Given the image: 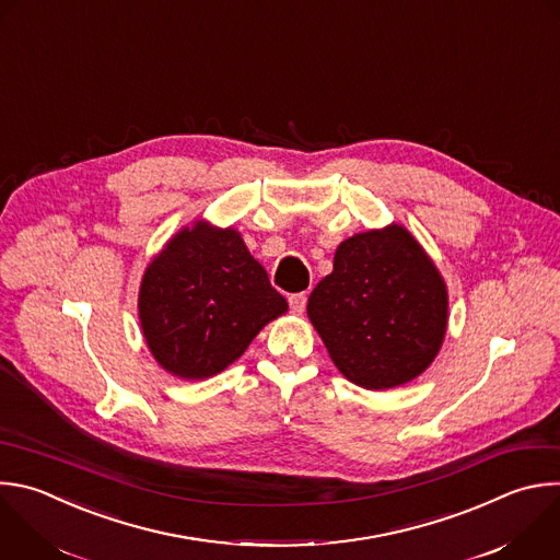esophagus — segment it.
I'll use <instances>...</instances> for the list:
<instances>
[{"instance_id":"34e87169","label":"esophagus","mask_w":560,"mask_h":560,"mask_svg":"<svg viewBox=\"0 0 560 560\" xmlns=\"http://www.w3.org/2000/svg\"><path fill=\"white\" fill-rule=\"evenodd\" d=\"M290 310L294 312V314H303V310H305V303H307V294L305 292H296V294H290Z\"/></svg>"}]
</instances>
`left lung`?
I'll list each match as a JSON object with an SVG mask.
<instances>
[{"mask_svg": "<svg viewBox=\"0 0 560 560\" xmlns=\"http://www.w3.org/2000/svg\"><path fill=\"white\" fill-rule=\"evenodd\" d=\"M307 316L340 374L371 392L411 383L435 360L448 292L433 259L400 224L345 240L312 290Z\"/></svg>", "mask_w": 560, "mask_h": 560, "instance_id": "obj_1", "label": "left lung"}]
</instances>
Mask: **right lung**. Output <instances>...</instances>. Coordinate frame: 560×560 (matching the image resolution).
<instances>
[{
	"label": "right lung",
	"mask_w": 560,
	"mask_h": 560,
	"mask_svg": "<svg viewBox=\"0 0 560 560\" xmlns=\"http://www.w3.org/2000/svg\"><path fill=\"white\" fill-rule=\"evenodd\" d=\"M285 312V299L242 235L202 220L175 233L151 259L138 294L149 351L182 381L220 374Z\"/></svg>",
	"instance_id": "obj_1"
}]
</instances>
